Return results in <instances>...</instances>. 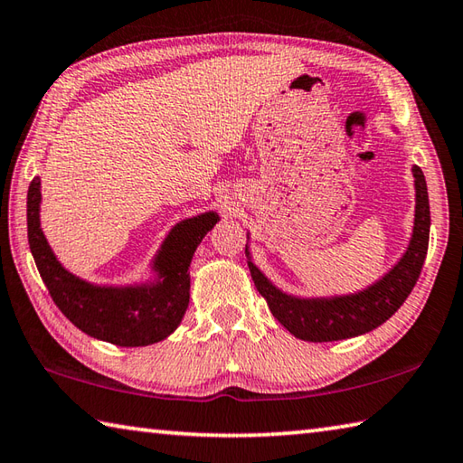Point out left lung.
Listing matches in <instances>:
<instances>
[{
	"instance_id": "left-lung-1",
	"label": "left lung",
	"mask_w": 463,
	"mask_h": 463,
	"mask_svg": "<svg viewBox=\"0 0 463 463\" xmlns=\"http://www.w3.org/2000/svg\"><path fill=\"white\" fill-rule=\"evenodd\" d=\"M412 175H415L417 186V211L411 246L402 260L383 280L362 293L301 301V298H293L274 288L262 277V272L254 264H250L258 293L266 298L280 326H285L295 337L305 339V342H337V339L362 335L383 326L407 301L412 287L417 285L420 270H423L429 248V225H431L425 175L419 166H412Z\"/></svg>"
}]
</instances>
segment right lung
<instances>
[{"instance_id":"add662e5","label":"right lung","mask_w":463,"mask_h":463,"mask_svg":"<svg viewBox=\"0 0 463 463\" xmlns=\"http://www.w3.org/2000/svg\"><path fill=\"white\" fill-rule=\"evenodd\" d=\"M40 178L28 189V244L54 305L72 326L113 345L137 347L173 334L189 305V264L194 248L217 223L205 213L178 223L162 246L156 269L162 282L140 288H99L72 277L56 262L38 222Z\"/></svg>"}]
</instances>
